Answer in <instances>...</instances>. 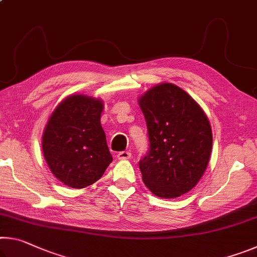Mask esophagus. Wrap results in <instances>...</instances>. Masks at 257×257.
<instances>
[{
    "label": "esophagus",
    "instance_id": "34e87169",
    "mask_svg": "<svg viewBox=\"0 0 257 257\" xmlns=\"http://www.w3.org/2000/svg\"><path fill=\"white\" fill-rule=\"evenodd\" d=\"M118 159L119 160H129L130 158H132V153L128 151H123V152H120V153H118Z\"/></svg>",
    "mask_w": 257,
    "mask_h": 257
}]
</instances>
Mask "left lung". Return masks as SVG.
I'll return each mask as SVG.
<instances>
[{"label":"left lung","instance_id":"1","mask_svg":"<svg viewBox=\"0 0 257 257\" xmlns=\"http://www.w3.org/2000/svg\"><path fill=\"white\" fill-rule=\"evenodd\" d=\"M150 149L139 161L143 181L162 198L193 189L205 172L212 151V129L202 107L170 82L156 85L139 98Z\"/></svg>","mask_w":257,"mask_h":257}]
</instances>
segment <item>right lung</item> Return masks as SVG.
Returning <instances> with one entry per match:
<instances>
[{
  "label": "right lung",
  "mask_w": 257,
  "mask_h": 257,
  "mask_svg": "<svg viewBox=\"0 0 257 257\" xmlns=\"http://www.w3.org/2000/svg\"><path fill=\"white\" fill-rule=\"evenodd\" d=\"M103 102L71 95L50 116L43 134V154L55 178L71 188L94 184L112 162L101 125Z\"/></svg>",
  "instance_id": "obj_1"
}]
</instances>
